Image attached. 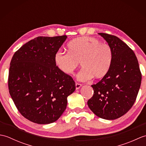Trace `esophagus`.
Returning <instances> with one entry per match:
<instances>
[{"label":"esophagus","mask_w":146,"mask_h":146,"mask_svg":"<svg viewBox=\"0 0 146 146\" xmlns=\"http://www.w3.org/2000/svg\"><path fill=\"white\" fill-rule=\"evenodd\" d=\"M75 86H76V89L78 90V89H79L80 87H81V86H82V85L80 84V83H75Z\"/></svg>","instance_id":"1"}]
</instances>
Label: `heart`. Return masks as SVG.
Instances as JSON below:
<instances>
[{"label": "heart", "instance_id": "b5f03b06", "mask_svg": "<svg viewBox=\"0 0 146 146\" xmlns=\"http://www.w3.org/2000/svg\"><path fill=\"white\" fill-rule=\"evenodd\" d=\"M113 51L107 43L92 37L77 38L68 44V52L58 51L54 62L62 72L71 75L78 67L83 68L77 75L79 81L85 82L93 77L104 78L109 72L113 63Z\"/></svg>", "mask_w": 146, "mask_h": 146}]
</instances>
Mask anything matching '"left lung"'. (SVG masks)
Returning a JSON list of instances; mask_svg holds the SVG:
<instances>
[{
	"label": "left lung",
	"mask_w": 146,
	"mask_h": 146,
	"mask_svg": "<svg viewBox=\"0 0 146 146\" xmlns=\"http://www.w3.org/2000/svg\"><path fill=\"white\" fill-rule=\"evenodd\" d=\"M113 51L109 72L97 84L92 85L94 95L87 104L96 115L107 120L122 117L131 109L141 86L142 75L137 57L117 36L98 33Z\"/></svg>",
	"instance_id": "left-lung-1"
}]
</instances>
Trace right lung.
Here are the masks:
<instances>
[{"label": "right lung", "mask_w": 146, "mask_h": 146, "mask_svg": "<svg viewBox=\"0 0 146 146\" xmlns=\"http://www.w3.org/2000/svg\"><path fill=\"white\" fill-rule=\"evenodd\" d=\"M66 35L39 36L15 52L9 68V94L21 114L31 122L48 124L56 121L75 90L72 77L62 72L54 55Z\"/></svg>", "instance_id": "add662e5"}]
</instances>
